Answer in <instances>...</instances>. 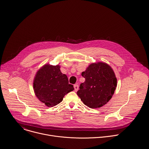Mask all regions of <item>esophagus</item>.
<instances>
[{
  "label": "esophagus",
  "mask_w": 149,
  "mask_h": 149,
  "mask_svg": "<svg viewBox=\"0 0 149 149\" xmlns=\"http://www.w3.org/2000/svg\"><path fill=\"white\" fill-rule=\"evenodd\" d=\"M74 87L75 91H78V88H79L78 85L77 84H75V85H74Z\"/></svg>",
  "instance_id": "34e87169"
}]
</instances>
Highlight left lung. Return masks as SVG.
<instances>
[{"label":"left lung","instance_id":"8db88e82","mask_svg":"<svg viewBox=\"0 0 149 149\" xmlns=\"http://www.w3.org/2000/svg\"><path fill=\"white\" fill-rule=\"evenodd\" d=\"M81 75L85 81L81 84L77 95L83 103L92 109L107 104L117 86V79L112 68L107 63H92Z\"/></svg>","mask_w":149,"mask_h":149}]
</instances>
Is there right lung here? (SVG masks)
Listing matches in <instances>:
<instances>
[{"label":"right lung","mask_w":149,"mask_h":149,"mask_svg":"<svg viewBox=\"0 0 149 149\" xmlns=\"http://www.w3.org/2000/svg\"><path fill=\"white\" fill-rule=\"evenodd\" d=\"M60 66L45 64L36 73L33 82L34 93L41 102L48 107L60 104L64 96L74 89L68 83L65 74H62Z\"/></svg>","instance_id":"obj_1"}]
</instances>
